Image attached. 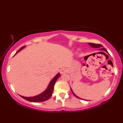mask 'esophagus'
Here are the masks:
<instances>
[{"label": "esophagus", "instance_id": "34e87169", "mask_svg": "<svg viewBox=\"0 0 123 123\" xmlns=\"http://www.w3.org/2000/svg\"><path fill=\"white\" fill-rule=\"evenodd\" d=\"M67 72V69H66V68H62V69H61V70H60V73L62 74L66 73Z\"/></svg>", "mask_w": 123, "mask_h": 123}]
</instances>
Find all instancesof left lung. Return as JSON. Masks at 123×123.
I'll list each match as a JSON object with an SVG mask.
<instances>
[{
    "instance_id": "1",
    "label": "left lung",
    "mask_w": 123,
    "mask_h": 123,
    "mask_svg": "<svg viewBox=\"0 0 123 123\" xmlns=\"http://www.w3.org/2000/svg\"><path fill=\"white\" fill-rule=\"evenodd\" d=\"M88 44H89V45H91V46L92 47H93V48H99V47L101 48V47H103V45H102L101 44H95V43H88ZM100 50H103V51H105L106 52H107V53H108L107 51V50L105 48H101L100 49ZM71 90H72V89H71ZM72 92L73 94L75 95V96L78 98L81 99V98H79L78 97H77L76 95L72 91Z\"/></svg>"
}]
</instances>
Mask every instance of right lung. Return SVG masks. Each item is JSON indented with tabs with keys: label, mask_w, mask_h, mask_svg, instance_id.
<instances>
[{
	"label": "right lung",
	"mask_w": 123,
	"mask_h": 123,
	"mask_svg": "<svg viewBox=\"0 0 123 123\" xmlns=\"http://www.w3.org/2000/svg\"><path fill=\"white\" fill-rule=\"evenodd\" d=\"M24 47L25 46H23L20 48L17 51L16 54L18 53L19 51L21 50L22 49H23ZM60 76V74L58 73L54 77L53 80L51 81V82H50L48 87L46 90H45L44 92H43L40 94L36 95V96H35V97H25L21 96V95H20V96L22 98L25 99L26 100H28L29 101H31V102H34V103H38V102L46 101L51 97L52 94H53L54 85H55L56 81L58 78H59Z\"/></svg>",
	"instance_id": "right-lung-1"
}]
</instances>
